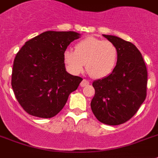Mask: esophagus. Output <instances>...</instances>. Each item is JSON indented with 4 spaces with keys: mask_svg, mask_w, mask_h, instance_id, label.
<instances>
[{
    "mask_svg": "<svg viewBox=\"0 0 158 158\" xmlns=\"http://www.w3.org/2000/svg\"><path fill=\"white\" fill-rule=\"evenodd\" d=\"M88 84H89V81H88L86 79H83L81 83H80V86L81 87H84V86H86Z\"/></svg>",
    "mask_w": 158,
    "mask_h": 158,
    "instance_id": "34e87169",
    "label": "esophagus"
}]
</instances>
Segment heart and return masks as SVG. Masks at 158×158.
I'll return each instance as SVG.
<instances>
[{"label":"heart","mask_w":158,"mask_h":158,"mask_svg":"<svg viewBox=\"0 0 158 158\" xmlns=\"http://www.w3.org/2000/svg\"><path fill=\"white\" fill-rule=\"evenodd\" d=\"M118 60L116 45L108 40L88 37L77 43L74 51L66 50L64 60L74 74H80L86 63V71L94 79H103L114 71Z\"/></svg>","instance_id":"obj_1"}]
</instances>
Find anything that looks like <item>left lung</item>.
Wrapping results in <instances>:
<instances>
[{
  "mask_svg": "<svg viewBox=\"0 0 158 158\" xmlns=\"http://www.w3.org/2000/svg\"><path fill=\"white\" fill-rule=\"evenodd\" d=\"M103 35L116 45L118 60L111 74L94 81L95 94L90 105L99 122L119 125L128 121L145 100L148 71L134 44L117 36Z\"/></svg>",
  "mask_w": 158,
  "mask_h": 158,
  "instance_id": "obj_1",
  "label": "left lung"
}]
</instances>
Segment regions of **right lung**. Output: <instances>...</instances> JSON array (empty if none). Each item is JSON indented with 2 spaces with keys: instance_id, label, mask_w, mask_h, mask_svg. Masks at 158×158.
<instances>
[{
  "instance_id": "add662e5",
  "label": "right lung",
  "mask_w": 158,
  "mask_h": 158,
  "mask_svg": "<svg viewBox=\"0 0 158 158\" xmlns=\"http://www.w3.org/2000/svg\"><path fill=\"white\" fill-rule=\"evenodd\" d=\"M79 36L74 31H45L26 41L16 54L11 86L26 113L38 118H52L79 87L83 79L66 71L64 53Z\"/></svg>"
}]
</instances>
